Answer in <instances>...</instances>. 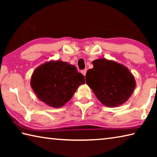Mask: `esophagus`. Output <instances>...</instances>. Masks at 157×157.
<instances>
[{"instance_id": "34e87169", "label": "esophagus", "mask_w": 157, "mask_h": 157, "mask_svg": "<svg viewBox=\"0 0 157 157\" xmlns=\"http://www.w3.org/2000/svg\"><path fill=\"white\" fill-rule=\"evenodd\" d=\"M82 73L83 74L84 76L85 77V75H86V69H85V70L82 71Z\"/></svg>"}]
</instances>
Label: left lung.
I'll return each instance as SVG.
<instances>
[{
  "instance_id": "8db88e82",
  "label": "left lung",
  "mask_w": 157,
  "mask_h": 157,
  "mask_svg": "<svg viewBox=\"0 0 157 157\" xmlns=\"http://www.w3.org/2000/svg\"><path fill=\"white\" fill-rule=\"evenodd\" d=\"M92 63L94 68L87 71L86 83L98 99L109 107L124 104L136 87L134 77L129 69L105 58L95 59Z\"/></svg>"
}]
</instances>
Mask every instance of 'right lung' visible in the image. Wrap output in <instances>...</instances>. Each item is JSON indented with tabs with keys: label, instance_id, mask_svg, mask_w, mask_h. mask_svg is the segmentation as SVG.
<instances>
[{
	"label": "right lung",
	"instance_id": "obj_1",
	"mask_svg": "<svg viewBox=\"0 0 157 157\" xmlns=\"http://www.w3.org/2000/svg\"><path fill=\"white\" fill-rule=\"evenodd\" d=\"M84 77L76 67L62 61H50L38 66L31 77L30 85L36 96L54 108L63 107L71 99Z\"/></svg>",
	"mask_w": 157,
	"mask_h": 157
}]
</instances>
